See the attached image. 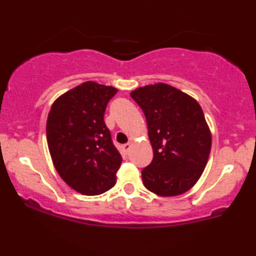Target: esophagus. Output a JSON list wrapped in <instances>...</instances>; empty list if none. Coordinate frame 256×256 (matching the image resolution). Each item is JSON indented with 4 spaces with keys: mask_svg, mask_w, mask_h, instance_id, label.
Wrapping results in <instances>:
<instances>
[{
    "mask_svg": "<svg viewBox=\"0 0 256 256\" xmlns=\"http://www.w3.org/2000/svg\"><path fill=\"white\" fill-rule=\"evenodd\" d=\"M131 146H132L131 143H125V144L122 146V150H124L125 152H128V150L131 149Z\"/></svg>",
    "mask_w": 256,
    "mask_h": 256,
    "instance_id": "obj_1",
    "label": "esophagus"
}]
</instances>
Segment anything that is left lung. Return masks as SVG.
Returning <instances> with one entry per match:
<instances>
[{
    "instance_id": "8db88e82",
    "label": "left lung",
    "mask_w": 256,
    "mask_h": 256,
    "mask_svg": "<svg viewBox=\"0 0 256 256\" xmlns=\"http://www.w3.org/2000/svg\"><path fill=\"white\" fill-rule=\"evenodd\" d=\"M130 95L144 113L154 154L142 170L143 184L165 198L186 192L201 177L212 146L201 106L164 83L138 88Z\"/></svg>"
}]
</instances>
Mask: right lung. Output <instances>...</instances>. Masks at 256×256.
Masks as SVG:
<instances>
[{"mask_svg": "<svg viewBox=\"0 0 256 256\" xmlns=\"http://www.w3.org/2000/svg\"><path fill=\"white\" fill-rule=\"evenodd\" d=\"M118 89L85 82L54 102L46 120L52 164L64 183L83 195L104 194L116 183L122 155L104 116Z\"/></svg>", "mask_w": 256, "mask_h": 256, "instance_id": "obj_1", "label": "right lung"}]
</instances>
